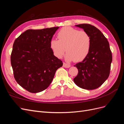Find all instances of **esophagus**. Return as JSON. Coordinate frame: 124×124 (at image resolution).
<instances>
[{
  "mask_svg": "<svg viewBox=\"0 0 124 124\" xmlns=\"http://www.w3.org/2000/svg\"><path fill=\"white\" fill-rule=\"evenodd\" d=\"M63 67L65 68H69L70 67V65L68 63H67L66 62H63Z\"/></svg>",
  "mask_w": 124,
  "mask_h": 124,
  "instance_id": "1",
  "label": "esophagus"
}]
</instances>
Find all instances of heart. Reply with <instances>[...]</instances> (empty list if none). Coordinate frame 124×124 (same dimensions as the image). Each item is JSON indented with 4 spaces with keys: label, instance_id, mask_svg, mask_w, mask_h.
<instances>
[{
    "label": "heart",
    "instance_id": "b5f03b06",
    "mask_svg": "<svg viewBox=\"0 0 124 124\" xmlns=\"http://www.w3.org/2000/svg\"><path fill=\"white\" fill-rule=\"evenodd\" d=\"M57 37L58 40H51L50 47L54 55L58 58L62 57L66 50L67 60L80 62L86 58L91 50V36L85 31L66 27L60 30Z\"/></svg>",
    "mask_w": 124,
    "mask_h": 124
}]
</instances>
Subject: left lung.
Returning <instances> with one entry per match:
<instances>
[{"instance_id":"8db88e82","label":"left lung","mask_w":124,"mask_h":124,"mask_svg":"<svg viewBox=\"0 0 124 124\" xmlns=\"http://www.w3.org/2000/svg\"><path fill=\"white\" fill-rule=\"evenodd\" d=\"M91 36V48L88 55L76 65L78 69L73 81L78 87L88 90L95 89L102 85L110 73L112 52L107 39L99 30L91 24L77 25Z\"/></svg>"}]
</instances>
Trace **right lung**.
Returning a JSON list of instances; mask_svg holds the SVG:
<instances>
[{
	"mask_svg": "<svg viewBox=\"0 0 124 124\" xmlns=\"http://www.w3.org/2000/svg\"><path fill=\"white\" fill-rule=\"evenodd\" d=\"M58 27L28 29L15 40L11 63L15 80L32 93L47 88L62 62L54 55L50 47Z\"/></svg>",
	"mask_w": 124,
	"mask_h": 124,
	"instance_id": "right-lung-1",
	"label": "right lung"
}]
</instances>
